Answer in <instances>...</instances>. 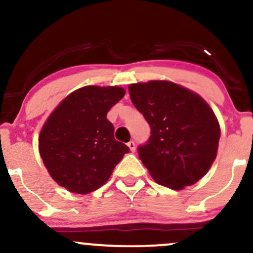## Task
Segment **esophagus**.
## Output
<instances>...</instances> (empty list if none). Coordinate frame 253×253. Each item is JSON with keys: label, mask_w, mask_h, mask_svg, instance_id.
Segmentation results:
<instances>
[{"label": "esophagus", "mask_w": 253, "mask_h": 253, "mask_svg": "<svg viewBox=\"0 0 253 253\" xmlns=\"http://www.w3.org/2000/svg\"><path fill=\"white\" fill-rule=\"evenodd\" d=\"M127 146L129 147V150L132 151V152H134V151H135V143H134V141H129V143L127 144Z\"/></svg>", "instance_id": "obj_1"}]
</instances>
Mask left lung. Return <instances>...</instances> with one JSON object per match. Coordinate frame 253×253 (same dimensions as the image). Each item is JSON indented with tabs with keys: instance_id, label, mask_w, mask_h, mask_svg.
Returning <instances> with one entry per match:
<instances>
[{
	"instance_id": "left-lung-1",
	"label": "left lung",
	"mask_w": 253,
	"mask_h": 253,
	"mask_svg": "<svg viewBox=\"0 0 253 253\" xmlns=\"http://www.w3.org/2000/svg\"><path fill=\"white\" fill-rule=\"evenodd\" d=\"M128 91L151 127L138 155L153 179L181 190L202 178L215 159L220 139L219 123L208 103L169 81L130 84Z\"/></svg>"
}]
</instances>
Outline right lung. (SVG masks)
<instances>
[{"label": "right lung", "mask_w": 253, "mask_h": 253, "mask_svg": "<svg viewBox=\"0 0 253 253\" xmlns=\"http://www.w3.org/2000/svg\"><path fill=\"white\" fill-rule=\"evenodd\" d=\"M124 95L120 86H83L52 112L39 134V152L58 184L76 194L95 191L129 152L115 140L114 127L107 119Z\"/></svg>", "instance_id": "right-lung-1"}]
</instances>
